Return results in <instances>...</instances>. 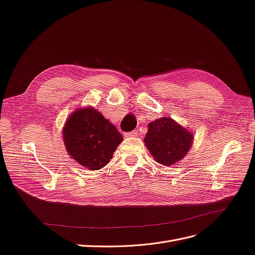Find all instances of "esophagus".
I'll return each instance as SVG.
<instances>
[{
	"instance_id": "obj_1",
	"label": "esophagus",
	"mask_w": 255,
	"mask_h": 255,
	"mask_svg": "<svg viewBox=\"0 0 255 255\" xmlns=\"http://www.w3.org/2000/svg\"><path fill=\"white\" fill-rule=\"evenodd\" d=\"M136 135H137V131H136V130H132V131L126 132V133H125V136H126V137H133V136H136Z\"/></svg>"
}]
</instances>
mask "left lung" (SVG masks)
Returning <instances> with one entry per match:
<instances>
[{
	"instance_id": "1",
	"label": "left lung",
	"mask_w": 255,
	"mask_h": 255,
	"mask_svg": "<svg viewBox=\"0 0 255 255\" xmlns=\"http://www.w3.org/2000/svg\"><path fill=\"white\" fill-rule=\"evenodd\" d=\"M193 134L172 119L162 118L149 123L144 142L156 161L171 165L183 159L191 147Z\"/></svg>"
}]
</instances>
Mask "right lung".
<instances>
[{
	"instance_id": "1",
	"label": "right lung",
	"mask_w": 255,
	"mask_h": 255,
	"mask_svg": "<svg viewBox=\"0 0 255 255\" xmlns=\"http://www.w3.org/2000/svg\"><path fill=\"white\" fill-rule=\"evenodd\" d=\"M63 136L69 155L89 170L106 166L123 141L119 130L94 108L72 113L65 123Z\"/></svg>"
}]
</instances>
